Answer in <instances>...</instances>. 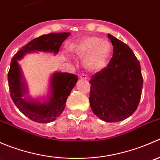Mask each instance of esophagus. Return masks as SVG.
<instances>
[{
    "mask_svg": "<svg viewBox=\"0 0 160 160\" xmlns=\"http://www.w3.org/2000/svg\"><path fill=\"white\" fill-rule=\"evenodd\" d=\"M80 78L83 79V80H87V79H88V76L84 73H82V74H80Z\"/></svg>",
    "mask_w": 160,
    "mask_h": 160,
    "instance_id": "1",
    "label": "esophagus"
}]
</instances>
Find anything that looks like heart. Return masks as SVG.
<instances>
[{
    "label": "heart",
    "instance_id": "1",
    "mask_svg": "<svg viewBox=\"0 0 160 160\" xmlns=\"http://www.w3.org/2000/svg\"><path fill=\"white\" fill-rule=\"evenodd\" d=\"M69 49L79 56H85V67L97 72L107 66L111 53V44L108 40L91 35L71 44Z\"/></svg>",
    "mask_w": 160,
    "mask_h": 160
}]
</instances>
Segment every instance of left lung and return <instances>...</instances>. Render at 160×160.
<instances>
[{"label": "left lung", "instance_id": "1", "mask_svg": "<svg viewBox=\"0 0 160 160\" xmlns=\"http://www.w3.org/2000/svg\"><path fill=\"white\" fill-rule=\"evenodd\" d=\"M113 56L107 67L90 80V104L93 114L107 122L123 121L132 115L141 99L143 78L141 66L125 43L108 34Z\"/></svg>", "mask_w": 160, "mask_h": 160}]
</instances>
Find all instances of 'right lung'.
Returning a JSON list of instances; mask_svg holds the SVG:
<instances>
[{
    "mask_svg": "<svg viewBox=\"0 0 160 160\" xmlns=\"http://www.w3.org/2000/svg\"><path fill=\"white\" fill-rule=\"evenodd\" d=\"M70 35V32L49 33L32 39L13 56L8 74L10 95L19 111L26 117L38 123H49L56 120L62 112L71 90L78 80L76 75L69 72H56L50 82V93L48 101L41 103L24 97L27 93L25 82L18 60L25 53L35 51L57 54L62 43Z\"/></svg>",
    "mask_w": 160,
    "mask_h": 160,
    "instance_id": "right-lung-1",
    "label": "right lung"
}]
</instances>
